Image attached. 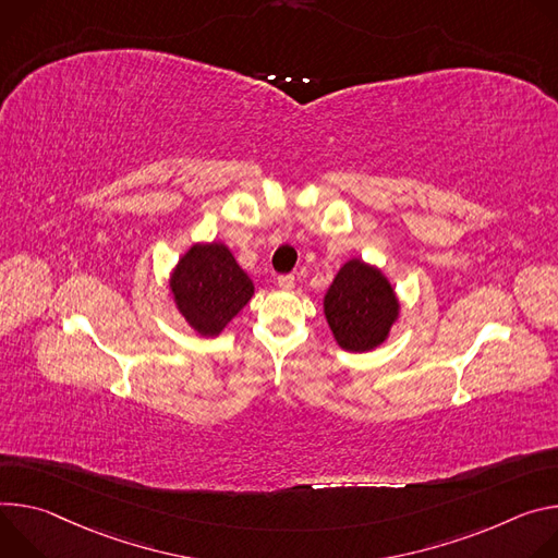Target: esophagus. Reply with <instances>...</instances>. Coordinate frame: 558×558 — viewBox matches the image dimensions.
<instances>
[{"label":"esophagus","mask_w":558,"mask_h":558,"mask_svg":"<svg viewBox=\"0 0 558 558\" xmlns=\"http://www.w3.org/2000/svg\"><path fill=\"white\" fill-rule=\"evenodd\" d=\"M277 286L281 290H292L294 288V277L292 275H281V277H277Z\"/></svg>","instance_id":"1"}]
</instances>
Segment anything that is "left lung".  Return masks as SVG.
Segmentation results:
<instances>
[{
    "label": "left lung",
    "mask_w": 558,
    "mask_h": 558,
    "mask_svg": "<svg viewBox=\"0 0 558 558\" xmlns=\"http://www.w3.org/2000/svg\"><path fill=\"white\" fill-rule=\"evenodd\" d=\"M399 311L388 277L361 259L343 264L324 296V313L335 341L348 352L381 345L399 319Z\"/></svg>",
    "instance_id": "8db88e82"
}]
</instances>
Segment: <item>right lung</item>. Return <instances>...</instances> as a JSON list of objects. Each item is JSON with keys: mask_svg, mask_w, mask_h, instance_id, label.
<instances>
[{"mask_svg": "<svg viewBox=\"0 0 558 558\" xmlns=\"http://www.w3.org/2000/svg\"><path fill=\"white\" fill-rule=\"evenodd\" d=\"M177 311L202 337H217L253 299L255 286L219 241L195 243L172 270Z\"/></svg>", "mask_w": 558, "mask_h": 558, "instance_id": "add662e5", "label": "right lung"}]
</instances>
